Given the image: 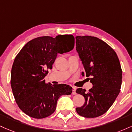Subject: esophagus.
Wrapping results in <instances>:
<instances>
[{
	"instance_id": "esophagus-1",
	"label": "esophagus",
	"mask_w": 132,
	"mask_h": 132,
	"mask_svg": "<svg viewBox=\"0 0 132 132\" xmlns=\"http://www.w3.org/2000/svg\"><path fill=\"white\" fill-rule=\"evenodd\" d=\"M72 94L73 95H76L77 93H76V88H75V87H72Z\"/></svg>"
}]
</instances>
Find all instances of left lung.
Instances as JSON below:
<instances>
[{
    "label": "left lung",
    "mask_w": 132,
    "mask_h": 132,
    "mask_svg": "<svg viewBox=\"0 0 132 132\" xmlns=\"http://www.w3.org/2000/svg\"><path fill=\"white\" fill-rule=\"evenodd\" d=\"M76 49L87 77L93 87L86 92L77 88L76 93L85 99L84 105L76 108L85 118H95L106 112L120 91L122 70L116 52L106 43L89 35L76 37Z\"/></svg>",
    "instance_id": "1"
}]
</instances>
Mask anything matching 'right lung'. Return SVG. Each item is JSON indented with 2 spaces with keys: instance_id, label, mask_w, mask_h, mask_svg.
<instances>
[{
  "instance_id": "obj_1",
  "label": "right lung",
  "mask_w": 132,
  "mask_h": 132,
  "mask_svg": "<svg viewBox=\"0 0 132 132\" xmlns=\"http://www.w3.org/2000/svg\"><path fill=\"white\" fill-rule=\"evenodd\" d=\"M74 44L72 35L39 37L27 43L15 57L11 70L12 90L17 105L29 117L40 119L50 116L59 97L72 94L70 85L48 84L44 78L57 54L70 52Z\"/></svg>"
}]
</instances>
